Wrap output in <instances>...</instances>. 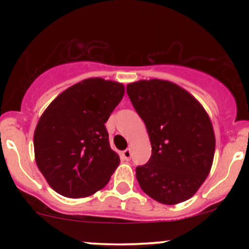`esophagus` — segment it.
Wrapping results in <instances>:
<instances>
[{"mask_svg": "<svg viewBox=\"0 0 249 249\" xmlns=\"http://www.w3.org/2000/svg\"><path fill=\"white\" fill-rule=\"evenodd\" d=\"M122 157H123V159H125V160H130L131 159V148H126V150L123 151Z\"/></svg>", "mask_w": 249, "mask_h": 249, "instance_id": "34e87169", "label": "esophagus"}]
</instances>
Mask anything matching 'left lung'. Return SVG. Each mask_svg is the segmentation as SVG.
<instances>
[{"label": "left lung", "instance_id": "8db88e82", "mask_svg": "<svg viewBox=\"0 0 249 249\" xmlns=\"http://www.w3.org/2000/svg\"><path fill=\"white\" fill-rule=\"evenodd\" d=\"M126 92L152 146L147 164L136 168L139 186L160 204L190 199L213 164L215 136L206 110L188 91L164 79L130 83Z\"/></svg>", "mask_w": 249, "mask_h": 249}]
</instances>
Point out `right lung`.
Returning <instances> with one entry per match:
<instances>
[{
    "instance_id": "1",
    "label": "right lung",
    "mask_w": 249,
    "mask_h": 249,
    "mask_svg": "<svg viewBox=\"0 0 249 249\" xmlns=\"http://www.w3.org/2000/svg\"><path fill=\"white\" fill-rule=\"evenodd\" d=\"M122 83L88 78L50 103L37 123L34 151L37 167L53 191L85 198L102 190L118 167L105 127L124 96Z\"/></svg>"
}]
</instances>
